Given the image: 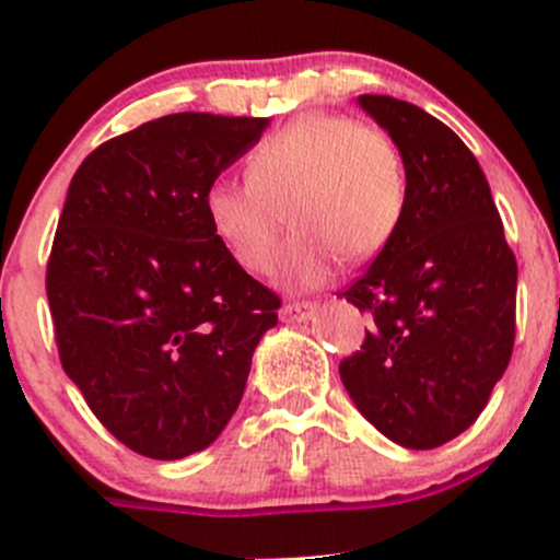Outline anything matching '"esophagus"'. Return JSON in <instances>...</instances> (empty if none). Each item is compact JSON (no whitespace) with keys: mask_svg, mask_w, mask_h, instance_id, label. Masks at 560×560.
I'll use <instances>...</instances> for the list:
<instances>
[{"mask_svg":"<svg viewBox=\"0 0 560 560\" xmlns=\"http://www.w3.org/2000/svg\"><path fill=\"white\" fill-rule=\"evenodd\" d=\"M316 303H284L281 306V322H287V325H301V322H308L312 316L316 314Z\"/></svg>","mask_w":560,"mask_h":560,"instance_id":"obj_1","label":"esophagus"}]
</instances>
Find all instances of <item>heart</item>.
I'll use <instances>...</instances> for the list:
<instances>
[{"instance_id": "heart-1", "label": "heart", "mask_w": 560, "mask_h": 560, "mask_svg": "<svg viewBox=\"0 0 560 560\" xmlns=\"http://www.w3.org/2000/svg\"><path fill=\"white\" fill-rule=\"evenodd\" d=\"M246 175L208 186V224L241 268L268 273L290 217L298 233L281 254V276L295 287L322 284L336 257H376L409 206L393 138L341 113H306L259 140Z\"/></svg>"}]
</instances>
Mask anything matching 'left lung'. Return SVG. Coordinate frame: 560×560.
I'll return each mask as SVG.
<instances>
[{"label":"left lung","instance_id":"8db88e82","mask_svg":"<svg viewBox=\"0 0 560 560\" xmlns=\"http://www.w3.org/2000/svg\"><path fill=\"white\" fill-rule=\"evenodd\" d=\"M358 105L398 145L409 206L343 292L374 325L338 371L389 442L433 450L482 415L510 365L517 262L482 167L447 124L385 94H360Z\"/></svg>","mask_w":560,"mask_h":560}]
</instances>
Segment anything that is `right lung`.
<instances>
[{"label":"right lung","instance_id":"1","mask_svg":"<svg viewBox=\"0 0 560 560\" xmlns=\"http://www.w3.org/2000/svg\"><path fill=\"white\" fill-rule=\"evenodd\" d=\"M265 127L162 116L92 151L67 189L45 279L61 369L118 442L154 460L217 442L279 322V298L206 217V189Z\"/></svg>","mask_w":560,"mask_h":560}]
</instances>
